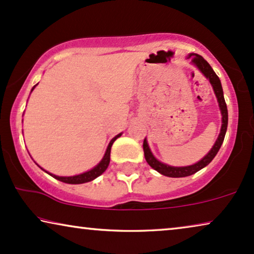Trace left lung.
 <instances>
[{
  "instance_id": "left-lung-1",
  "label": "left lung",
  "mask_w": 254,
  "mask_h": 254,
  "mask_svg": "<svg viewBox=\"0 0 254 254\" xmlns=\"http://www.w3.org/2000/svg\"><path fill=\"white\" fill-rule=\"evenodd\" d=\"M187 59H190L192 64H195L196 67L199 68V70L202 72L208 79H209L210 84L214 89L215 95H216L218 106H220V110H221L222 127H221L220 135H218L217 140L213 145V148L210 149V151L208 152V154L204 156L201 161L195 163V164L189 165V166H170L168 164H164V163L159 162L158 159H156L155 156L152 155V152L150 151V148H149L148 145V142L144 138L143 151H144L145 161L148 162V164L150 165L152 169H155L156 171L161 173V175L171 177V178H182V177L192 176L195 172L200 171L201 169H203L204 166L209 164V163L214 159L215 156H216L218 150H220L221 145L223 143L225 133H227V128H228V109H227V104H225V100H224L223 89H222L220 78H218V76L215 74V71L213 70V68L210 67V64H208V62L204 60L201 55L190 53Z\"/></svg>"
}]
</instances>
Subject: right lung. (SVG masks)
<instances>
[{
  "instance_id": "obj_1",
  "label": "right lung",
  "mask_w": 254,
  "mask_h": 254,
  "mask_svg": "<svg viewBox=\"0 0 254 254\" xmlns=\"http://www.w3.org/2000/svg\"><path fill=\"white\" fill-rule=\"evenodd\" d=\"M36 85H37V84H36ZM36 85L33 86L32 90H33L34 88H36ZM32 90H31V91H32ZM119 136H121V133H120V134H118L117 136H114V137L112 138V140H111L110 144H109V147H107V149H106V152H105V155H104V157H103L102 161L99 162V164H98V165H96L95 168L90 170V171H86V172H84V173H81V175L72 176V177H59V176L52 175V173H48L47 171H46V172H47L48 175H50V176L53 177V178L58 179V180H60V182H62V183H65V184H84V183L91 182V180L96 179L97 177H99L100 175H102V173H103L104 171H105V170L107 169V166H109V164H110L111 147H112L113 142L116 141L117 138L119 137ZM44 171H45V170H44Z\"/></svg>"
}]
</instances>
